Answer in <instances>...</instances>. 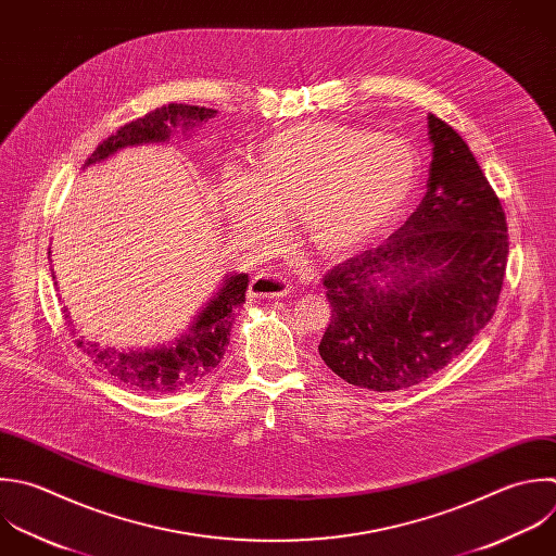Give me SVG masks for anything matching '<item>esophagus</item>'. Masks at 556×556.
<instances>
[{
    "instance_id": "esophagus-1",
    "label": "esophagus",
    "mask_w": 556,
    "mask_h": 556,
    "mask_svg": "<svg viewBox=\"0 0 556 556\" xmlns=\"http://www.w3.org/2000/svg\"><path fill=\"white\" fill-rule=\"evenodd\" d=\"M291 293V282L278 274L261 271L250 285L252 298H285Z\"/></svg>"
}]
</instances>
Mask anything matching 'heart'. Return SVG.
I'll use <instances>...</instances> for the list:
<instances>
[{
	"mask_svg": "<svg viewBox=\"0 0 556 556\" xmlns=\"http://www.w3.org/2000/svg\"><path fill=\"white\" fill-rule=\"evenodd\" d=\"M419 180L413 148L337 122H302L269 137L252 176L226 174L222 202L243 230L265 235L276 215H300L304 237L324 254L350 252L408 208Z\"/></svg>",
	"mask_w": 556,
	"mask_h": 556,
	"instance_id": "1",
	"label": "heart"
}]
</instances>
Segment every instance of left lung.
Returning a JSON list of instances; mask_svg holds the SVG:
<instances>
[{
  "mask_svg": "<svg viewBox=\"0 0 556 556\" xmlns=\"http://www.w3.org/2000/svg\"><path fill=\"white\" fill-rule=\"evenodd\" d=\"M432 163L417 211L324 276V363L367 391H402L450 365L493 317L506 274L500 198L452 126L428 115Z\"/></svg>",
  "mask_w": 556,
  "mask_h": 556,
  "instance_id": "left-lung-1",
  "label": "left lung"
}]
</instances>
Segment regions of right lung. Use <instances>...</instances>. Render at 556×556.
I'll list each match as a JSON object with an SVG mask.
<instances>
[{
    "label": "right lung",
    "instance_id": "obj_1",
    "mask_svg": "<svg viewBox=\"0 0 556 556\" xmlns=\"http://www.w3.org/2000/svg\"><path fill=\"white\" fill-rule=\"evenodd\" d=\"M215 113L217 111L213 109L191 104L161 106L137 122L122 126L115 135H111L104 143L98 146V150L91 154L85 167L115 154L126 146L165 141L178 124L189 128L211 119ZM248 285V274L230 276L226 285L219 289V293L198 315L189 332H185L172 345L143 352H126L115 348H100L98 343L83 339H78L76 343L100 369H104L109 376H113L115 380L135 391H180L211 374L222 363L226 348L230 343V332L237 321V313L245 304Z\"/></svg>",
    "mask_w": 556,
    "mask_h": 556
}]
</instances>
